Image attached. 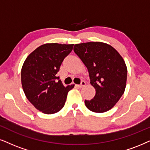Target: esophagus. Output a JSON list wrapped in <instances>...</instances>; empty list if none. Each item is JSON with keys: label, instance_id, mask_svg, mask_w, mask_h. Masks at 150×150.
Masks as SVG:
<instances>
[{"label": "esophagus", "instance_id": "obj_1", "mask_svg": "<svg viewBox=\"0 0 150 150\" xmlns=\"http://www.w3.org/2000/svg\"><path fill=\"white\" fill-rule=\"evenodd\" d=\"M86 81H81V84H79V85H77V87H79V88H82V87H84V86H86Z\"/></svg>", "mask_w": 150, "mask_h": 150}]
</instances>
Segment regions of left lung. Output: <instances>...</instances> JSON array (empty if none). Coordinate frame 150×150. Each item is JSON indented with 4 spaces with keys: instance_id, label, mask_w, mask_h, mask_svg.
Segmentation results:
<instances>
[{
    "instance_id": "left-lung-1",
    "label": "left lung",
    "mask_w": 150,
    "mask_h": 150,
    "mask_svg": "<svg viewBox=\"0 0 150 150\" xmlns=\"http://www.w3.org/2000/svg\"><path fill=\"white\" fill-rule=\"evenodd\" d=\"M74 52L86 66L96 96L85 100L90 111L104 113L114 107L124 93L127 69L120 53L111 45L100 41L75 44Z\"/></svg>"
}]
</instances>
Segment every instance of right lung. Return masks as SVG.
Returning a JSON list of instances; mask_svg holds the SVG:
<instances>
[{
  "instance_id": "right-lung-1",
  "label": "right lung",
  "mask_w": 150,
  "mask_h": 150,
  "mask_svg": "<svg viewBox=\"0 0 150 150\" xmlns=\"http://www.w3.org/2000/svg\"><path fill=\"white\" fill-rule=\"evenodd\" d=\"M74 44L45 43L27 57L21 69V84L28 100L36 109L52 114L64 107L67 95L75 85L64 86L56 75L73 50Z\"/></svg>"
}]
</instances>
